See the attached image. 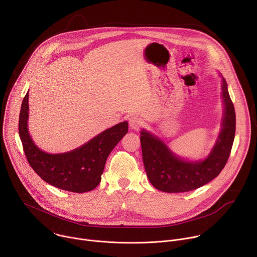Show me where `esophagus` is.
I'll list each match as a JSON object with an SVG mask.
<instances>
[{"mask_svg":"<svg viewBox=\"0 0 257 257\" xmlns=\"http://www.w3.org/2000/svg\"><path fill=\"white\" fill-rule=\"evenodd\" d=\"M143 124H144V122H143L142 118H139L138 115H131L129 118V126L132 129L137 130L143 126Z\"/></svg>","mask_w":257,"mask_h":257,"instance_id":"34e87169","label":"esophagus"}]
</instances>
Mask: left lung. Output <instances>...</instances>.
I'll use <instances>...</instances> for the list:
<instances>
[{"instance_id":"left-lung-1","label":"left lung","mask_w":257,"mask_h":257,"mask_svg":"<svg viewBox=\"0 0 257 257\" xmlns=\"http://www.w3.org/2000/svg\"><path fill=\"white\" fill-rule=\"evenodd\" d=\"M224 111L221 130L207 158L190 162L175 156L158 137L142 130L143 160L151 183L165 193H184L196 190L214 179L225 166L236 132V112L222 78Z\"/></svg>"}]
</instances>
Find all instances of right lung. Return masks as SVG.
Returning <instances> with one entry per match:
<instances>
[{"label":"right lung","mask_w":257,"mask_h":257,"mask_svg":"<svg viewBox=\"0 0 257 257\" xmlns=\"http://www.w3.org/2000/svg\"><path fill=\"white\" fill-rule=\"evenodd\" d=\"M29 92L23 98L19 114V136L27 160L35 172L55 188L85 193L94 190L101 180L106 159L128 132L122 122L93 137L82 147L63 154H48L33 142L28 129Z\"/></svg>","instance_id":"1"}]
</instances>
